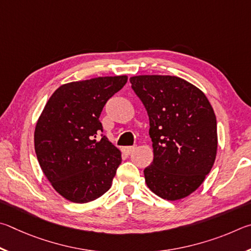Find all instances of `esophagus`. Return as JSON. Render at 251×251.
<instances>
[{
  "instance_id": "34e87169",
  "label": "esophagus",
  "mask_w": 251,
  "mask_h": 251,
  "mask_svg": "<svg viewBox=\"0 0 251 251\" xmlns=\"http://www.w3.org/2000/svg\"><path fill=\"white\" fill-rule=\"evenodd\" d=\"M135 148H137V147H125L122 149V151H123V153H125V154H130L131 152L134 151Z\"/></svg>"
}]
</instances>
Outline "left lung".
Returning <instances> with one entry per match:
<instances>
[{"label":"left lung","mask_w":251,"mask_h":251,"mask_svg":"<svg viewBox=\"0 0 251 251\" xmlns=\"http://www.w3.org/2000/svg\"><path fill=\"white\" fill-rule=\"evenodd\" d=\"M130 82L146 108L153 162L144 169L148 187L168 201L192 194L212 170L217 122L207 97L176 76L141 75Z\"/></svg>","instance_id":"left-lung-1"}]
</instances>
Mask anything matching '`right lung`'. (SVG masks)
<instances>
[{"instance_id": "add662e5", "label": "right lung", "mask_w": 251, "mask_h": 251, "mask_svg": "<svg viewBox=\"0 0 251 251\" xmlns=\"http://www.w3.org/2000/svg\"><path fill=\"white\" fill-rule=\"evenodd\" d=\"M128 77H98L61 85L36 122L35 152L43 173L64 199L92 201L110 187L121 152L105 137L99 121L104 104Z\"/></svg>"}]
</instances>
